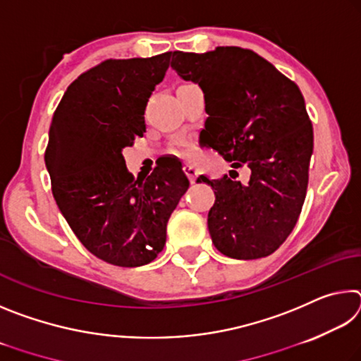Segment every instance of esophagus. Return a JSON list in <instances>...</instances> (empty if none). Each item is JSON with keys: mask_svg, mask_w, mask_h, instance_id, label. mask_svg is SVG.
Masks as SVG:
<instances>
[{"mask_svg": "<svg viewBox=\"0 0 361 361\" xmlns=\"http://www.w3.org/2000/svg\"><path fill=\"white\" fill-rule=\"evenodd\" d=\"M183 170H185V173L188 175V178L191 183L195 181V178H197V170H195L194 166H191V164H185V167H183Z\"/></svg>", "mask_w": 361, "mask_h": 361, "instance_id": "34e87169", "label": "esophagus"}]
</instances>
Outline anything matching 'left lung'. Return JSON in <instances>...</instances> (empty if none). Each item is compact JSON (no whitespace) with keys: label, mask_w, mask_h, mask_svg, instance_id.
<instances>
[{"label":"left lung","mask_w":361,"mask_h":361,"mask_svg":"<svg viewBox=\"0 0 361 361\" xmlns=\"http://www.w3.org/2000/svg\"><path fill=\"white\" fill-rule=\"evenodd\" d=\"M172 68L205 94L200 143L234 169L252 170L247 186L228 175L197 178L215 189L212 242L229 258L269 256L291 234L307 192L314 130L301 90L266 59L237 46L175 51Z\"/></svg>","instance_id":"left-lung-1"}]
</instances>
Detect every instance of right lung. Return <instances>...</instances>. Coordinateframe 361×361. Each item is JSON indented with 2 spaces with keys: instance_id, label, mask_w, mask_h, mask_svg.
Instances as JSON below:
<instances>
[{
  "instance_id": "obj_1",
  "label": "right lung",
  "mask_w": 361,
  "mask_h": 361,
  "mask_svg": "<svg viewBox=\"0 0 361 361\" xmlns=\"http://www.w3.org/2000/svg\"><path fill=\"white\" fill-rule=\"evenodd\" d=\"M170 57L103 60L68 85L52 116L44 162L54 199L79 242L114 266L156 259L169 218L189 188L175 159L135 180L122 157L143 137L146 103Z\"/></svg>"
}]
</instances>
